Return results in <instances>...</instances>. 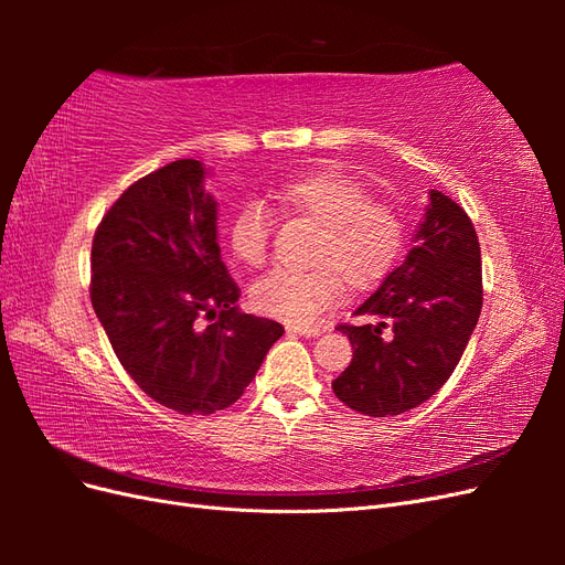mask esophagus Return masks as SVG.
Segmentation results:
<instances>
[{"mask_svg": "<svg viewBox=\"0 0 565 565\" xmlns=\"http://www.w3.org/2000/svg\"><path fill=\"white\" fill-rule=\"evenodd\" d=\"M324 330H320V328H299V324H287V334H292V337H320Z\"/></svg>", "mask_w": 565, "mask_h": 565, "instance_id": "34e87169", "label": "esophagus"}]
</instances>
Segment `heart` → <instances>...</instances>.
<instances>
[{
    "instance_id": "b5f03b06",
    "label": "heart",
    "mask_w": 565,
    "mask_h": 565,
    "mask_svg": "<svg viewBox=\"0 0 565 565\" xmlns=\"http://www.w3.org/2000/svg\"><path fill=\"white\" fill-rule=\"evenodd\" d=\"M280 207L320 226L311 264L316 270H273L249 289V303L262 316L289 324H316L344 295V285L365 292L396 268L407 226L396 207L372 200L363 183L318 169L276 188ZM273 216L259 200L243 202L228 221V247L245 266L268 256Z\"/></svg>"
}]
</instances>
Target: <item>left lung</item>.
Listing matches in <instances>:
<instances>
[{
    "mask_svg": "<svg viewBox=\"0 0 565 565\" xmlns=\"http://www.w3.org/2000/svg\"><path fill=\"white\" fill-rule=\"evenodd\" d=\"M481 245L471 218L446 193L429 204L401 266L358 306L365 324H339L353 361L334 396L367 417L407 413L448 382L481 316Z\"/></svg>",
    "mask_w": 565,
    "mask_h": 565,
    "instance_id": "1",
    "label": "left lung"
}]
</instances>
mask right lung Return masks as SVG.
Returning <instances> with one entry per match:
<instances>
[{"mask_svg": "<svg viewBox=\"0 0 565 565\" xmlns=\"http://www.w3.org/2000/svg\"><path fill=\"white\" fill-rule=\"evenodd\" d=\"M207 174L200 160H177L136 181L92 245V303L115 355L143 393L181 415L233 405L285 332L237 311Z\"/></svg>", "mask_w": 565, "mask_h": 565, "instance_id": "1", "label": "right lung"}]
</instances>
